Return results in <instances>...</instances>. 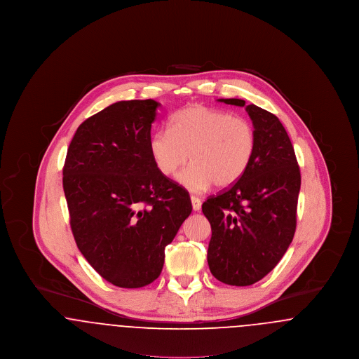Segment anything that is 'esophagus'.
Returning a JSON list of instances; mask_svg holds the SVG:
<instances>
[{"mask_svg": "<svg viewBox=\"0 0 359 359\" xmlns=\"http://www.w3.org/2000/svg\"><path fill=\"white\" fill-rule=\"evenodd\" d=\"M191 205H192L194 211H199L201 207H202V201L199 198H196V196H191Z\"/></svg>", "mask_w": 359, "mask_h": 359, "instance_id": "esophagus-1", "label": "esophagus"}]
</instances>
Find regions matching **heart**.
Returning a JSON list of instances; mask_svg holds the SVG:
<instances>
[{"instance_id": "1", "label": "heart", "mask_w": 359, "mask_h": 359, "mask_svg": "<svg viewBox=\"0 0 359 359\" xmlns=\"http://www.w3.org/2000/svg\"><path fill=\"white\" fill-rule=\"evenodd\" d=\"M256 148V130L249 121L201 104L175 113L168 130H157L149 140L151 157L164 176H173L189 154L191 164L177 182L195 194L214 184H236L249 170Z\"/></svg>"}]
</instances>
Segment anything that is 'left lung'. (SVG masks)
<instances>
[{
    "label": "left lung",
    "mask_w": 359,
    "mask_h": 359,
    "mask_svg": "<svg viewBox=\"0 0 359 359\" xmlns=\"http://www.w3.org/2000/svg\"><path fill=\"white\" fill-rule=\"evenodd\" d=\"M245 106L243 100H218ZM246 111L256 130L255 158L236 184L210 196L202 211L211 224L207 262L229 285H252L285 255L296 230L302 184L288 133L280 120L256 104Z\"/></svg>",
    "instance_id": "obj_1"
}]
</instances>
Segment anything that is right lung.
<instances>
[{"label": "right lung", "mask_w": 359, "mask_h": 359, "mask_svg": "<svg viewBox=\"0 0 359 359\" xmlns=\"http://www.w3.org/2000/svg\"><path fill=\"white\" fill-rule=\"evenodd\" d=\"M158 106L120 101L91 116L76 129L63 167L76 246L120 288H141L160 276L164 249L192 211L187 191L151 157Z\"/></svg>", "instance_id": "obj_1"}]
</instances>
